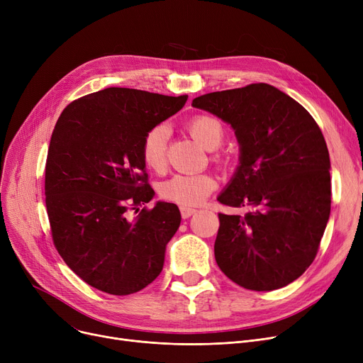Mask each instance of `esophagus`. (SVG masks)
Segmentation results:
<instances>
[{
	"instance_id": "34e87169",
	"label": "esophagus",
	"mask_w": 363,
	"mask_h": 363,
	"mask_svg": "<svg viewBox=\"0 0 363 363\" xmlns=\"http://www.w3.org/2000/svg\"><path fill=\"white\" fill-rule=\"evenodd\" d=\"M179 208H181V215H182V218H184V219H188L189 216H193V215L197 212L196 208H191V207H185V206H181Z\"/></svg>"
}]
</instances>
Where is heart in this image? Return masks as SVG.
<instances>
[{"instance_id": "heart-1", "label": "heart", "mask_w": 363, "mask_h": 363, "mask_svg": "<svg viewBox=\"0 0 363 363\" xmlns=\"http://www.w3.org/2000/svg\"><path fill=\"white\" fill-rule=\"evenodd\" d=\"M186 128L191 137L206 150L218 148L223 140V126L211 114H197L189 119ZM167 140L169 128L164 123L152 126L143 140V160L155 172H162L166 166ZM216 186V179L208 174H182L163 182L160 196L179 206H199L215 191Z\"/></svg>"}]
</instances>
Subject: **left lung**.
<instances>
[{"label": "left lung", "instance_id": "8db88e82", "mask_svg": "<svg viewBox=\"0 0 363 363\" xmlns=\"http://www.w3.org/2000/svg\"><path fill=\"white\" fill-rule=\"evenodd\" d=\"M193 107L231 125L240 164L218 201L215 257L247 290H278L313 262L331 211L330 152L309 111L268 84L200 95Z\"/></svg>", "mask_w": 363, "mask_h": 363}]
</instances>
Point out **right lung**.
I'll use <instances>...</instances> for the list:
<instances>
[{
  "label": "right lung",
  "instance_id": "add662e5",
  "mask_svg": "<svg viewBox=\"0 0 363 363\" xmlns=\"http://www.w3.org/2000/svg\"><path fill=\"white\" fill-rule=\"evenodd\" d=\"M186 99L111 86L70 103L54 126L45 164L51 235L66 264L94 289L128 296L163 269L181 213L166 201L140 211L155 197L141 145ZM130 211L139 215L130 218Z\"/></svg>",
  "mask_w": 363,
  "mask_h": 363
}]
</instances>
